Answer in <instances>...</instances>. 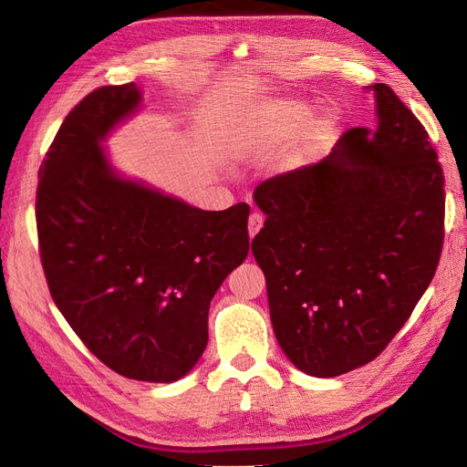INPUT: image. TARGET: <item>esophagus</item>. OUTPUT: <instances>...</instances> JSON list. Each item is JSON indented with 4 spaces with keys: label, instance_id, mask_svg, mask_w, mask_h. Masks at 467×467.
<instances>
[{
    "label": "esophagus",
    "instance_id": "1",
    "mask_svg": "<svg viewBox=\"0 0 467 467\" xmlns=\"http://www.w3.org/2000/svg\"><path fill=\"white\" fill-rule=\"evenodd\" d=\"M265 223V218L259 214V212H253V214L249 216V235L255 237Z\"/></svg>",
    "mask_w": 467,
    "mask_h": 467
}]
</instances>
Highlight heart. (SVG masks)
<instances>
[{"instance_id": "heart-1", "label": "heart", "mask_w": 467, "mask_h": 467, "mask_svg": "<svg viewBox=\"0 0 467 467\" xmlns=\"http://www.w3.org/2000/svg\"><path fill=\"white\" fill-rule=\"evenodd\" d=\"M306 117L307 107L292 99H275L263 103L237 124L232 138L234 150L244 155H271L286 146ZM331 130L333 120L329 117L323 115L306 120L298 138L278 155V171H298L307 165L327 142Z\"/></svg>"}]
</instances>
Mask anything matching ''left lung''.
<instances>
[{"label": "left lung", "instance_id": "obj_1", "mask_svg": "<svg viewBox=\"0 0 467 467\" xmlns=\"http://www.w3.org/2000/svg\"><path fill=\"white\" fill-rule=\"evenodd\" d=\"M374 130L268 179L251 242L280 348L296 368L335 378L372 362L429 288L444 239V175L429 134L386 83Z\"/></svg>", "mask_w": 467, "mask_h": 467}]
</instances>
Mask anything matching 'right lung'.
Returning <instances> with one entry per match:
<instances>
[{"instance_id":"right-lung-1","label":"right lung","mask_w":467,"mask_h":467,"mask_svg":"<svg viewBox=\"0 0 467 467\" xmlns=\"http://www.w3.org/2000/svg\"><path fill=\"white\" fill-rule=\"evenodd\" d=\"M142 107L136 83L91 91L38 171L36 228L54 304L117 374L171 384L208 343V307L249 253V206L201 210L122 175L105 140Z\"/></svg>"}]
</instances>
